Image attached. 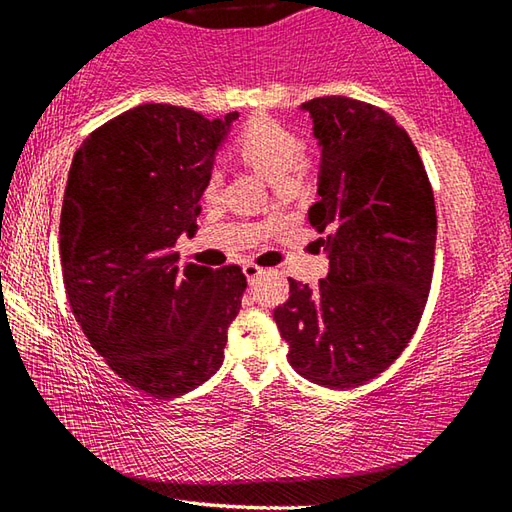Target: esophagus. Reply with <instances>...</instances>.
I'll return each instance as SVG.
<instances>
[{"label": "esophagus", "instance_id": "1", "mask_svg": "<svg viewBox=\"0 0 512 512\" xmlns=\"http://www.w3.org/2000/svg\"><path fill=\"white\" fill-rule=\"evenodd\" d=\"M244 273H246V277H248V282L253 284L259 275L264 273V268L262 266H257V264H253V262H248V264H244Z\"/></svg>", "mask_w": 512, "mask_h": 512}]
</instances>
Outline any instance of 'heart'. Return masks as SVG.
Returning <instances> with one entry per match:
<instances>
[{"instance_id": "heart-1", "label": "heart", "mask_w": 512, "mask_h": 512, "mask_svg": "<svg viewBox=\"0 0 512 512\" xmlns=\"http://www.w3.org/2000/svg\"><path fill=\"white\" fill-rule=\"evenodd\" d=\"M232 151L237 158L264 173L275 187L287 189L293 180H298L309 167L311 158L300 144V137L289 126L280 124L271 117L257 115L241 128L232 140ZM223 183L221 169H212L205 178V198L219 194Z\"/></svg>"}]
</instances>
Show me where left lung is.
Masks as SVG:
<instances>
[{"instance_id":"left-lung-1","label":"left lung","mask_w":512,"mask_h":512,"mask_svg":"<svg viewBox=\"0 0 512 512\" xmlns=\"http://www.w3.org/2000/svg\"><path fill=\"white\" fill-rule=\"evenodd\" d=\"M320 144L318 201L329 271L316 289L289 280L273 311L289 363L314 384L357 388L400 357L418 329L436 250L433 189L409 133L350 97L302 103Z\"/></svg>"}]
</instances>
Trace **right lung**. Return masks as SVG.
Listing matches in <instances>:
<instances>
[{
	"label": "right lung",
	"instance_id": "add662e5",
	"mask_svg": "<svg viewBox=\"0 0 512 512\" xmlns=\"http://www.w3.org/2000/svg\"><path fill=\"white\" fill-rule=\"evenodd\" d=\"M239 112L144 103L85 137L60 212L65 293L83 334L117 375L153 397H178L223 363L246 275L178 262L194 235L214 153Z\"/></svg>",
	"mask_w": 512,
	"mask_h": 512
}]
</instances>
